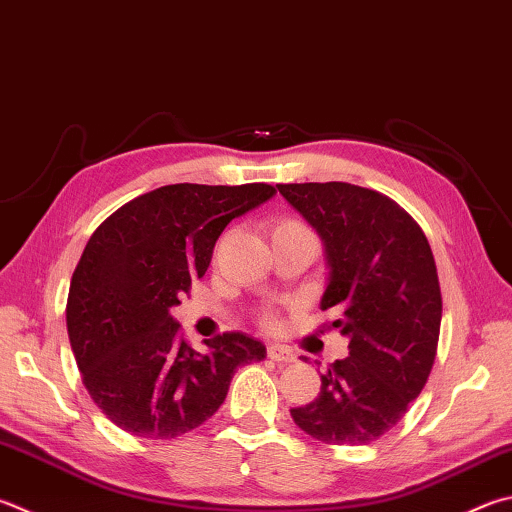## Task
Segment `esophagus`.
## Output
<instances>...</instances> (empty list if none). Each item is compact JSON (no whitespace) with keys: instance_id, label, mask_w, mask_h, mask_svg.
Listing matches in <instances>:
<instances>
[{"instance_id":"34e87169","label":"esophagus","mask_w":512,"mask_h":512,"mask_svg":"<svg viewBox=\"0 0 512 512\" xmlns=\"http://www.w3.org/2000/svg\"><path fill=\"white\" fill-rule=\"evenodd\" d=\"M266 353H268V358L275 360V362H284V365H286V362H295V353L288 347H282V345H268Z\"/></svg>"}]
</instances>
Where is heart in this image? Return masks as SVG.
I'll list each match as a JSON object with an SVG mask.
<instances>
[{
	"label": "heart",
	"mask_w": 512,
	"mask_h": 512,
	"mask_svg": "<svg viewBox=\"0 0 512 512\" xmlns=\"http://www.w3.org/2000/svg\"><path fill=\"white\" fill-rule=\"evenodd\" d=\"M297 226H302V224H297V221H282V224L277 226V228H297ZM302 228H304V226H302Z\"/></svg>",
	"instance_id": "obj_1"
}]
</instances>
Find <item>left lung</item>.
Returning a JSON list of instances; mask_svg holds the SVG:
<instances>
[{"label":"left lung","instance_id":"1","mask_svg":"<svg viewBox=\"0 0 512 512\" xmlns=\"http://www.w3.org/2000/svg\"><path fill=\"white\" fill-rule=\"evenodd\" d=\"M282 197L324 246L329 277L320 309L349 340V356L320 376L295 425L331 445H365L392 430L430 376L441 329L432 248L385 194L351 183H286Z\"/></svg>","mask_w":512,"mask_h":512}]
</instances>
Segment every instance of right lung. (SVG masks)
<instances>
[{"mask_svg": "<svg viewBox=\"0 0 512 512\" xmlns=\"http://www.w3.org/2000/svg\"><path fill=\"white\" fill-rule=\"evenodd\" d=\"M273 185H163L125 203L87 241L73 271L67 331L89 396L141 439H174L226 401L235 371L266 347L232 331L206 353L179 336L172 306L206 275L232 219L262 206Z\"/></svg>", "mask_w": 512, "mask_h": 512, "instance_id": "right-lung-1", "label": "right lung"}]
</instances>
